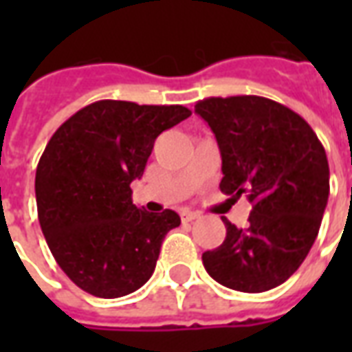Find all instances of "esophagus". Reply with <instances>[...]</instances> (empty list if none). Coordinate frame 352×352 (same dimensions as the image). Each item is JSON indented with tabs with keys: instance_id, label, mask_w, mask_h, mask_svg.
Instances as JSON below:
<instances>
[{
	"instance_id": "obj_1",
	"label": "esophagus",
	"mask_w": 352,
	"mask_h": 352,
	"mask_svg": "<svg viewBox=\"0 0 352 352\" xmlns=\"http://www.w3.org/2000/svg\"><path fill=\"white\" fill-rule=\"evenodd\" d=\"M198 217H199V213H196V211H190V209H183V211H181V221L183 222L196 221Z\"/></svg>"
}]
</instances>
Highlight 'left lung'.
Here are the masks:
<instances>
[{
  "instance_id": "8db88e82",
  "label": "left lung",
  "mask_w": 352,
  "mask_h": 352,
  "mask_svg": "<svg viewBox=\"0 0 352 352\" xmlns=\"http://www.w3.org/2000/svg\"><path fill=\"white\" fill-rule=\"evenodd\" d=\"M196 113L221 148V190L252 204L247 228L222 217L224 241L201 256L207 273L239 292L279 287L317 239L330 194L324 146L298 113L260 96L207 98Z\"/></svg>"
}]
</instances>
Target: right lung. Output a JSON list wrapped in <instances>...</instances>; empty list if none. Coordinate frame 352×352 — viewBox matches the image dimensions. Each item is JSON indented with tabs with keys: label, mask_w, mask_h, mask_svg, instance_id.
Listing matches in <instances>:
<instances>
[{
	"label": "right lung",
	"mask_w": 352,
	"mask_h": 352,
	"mask_svg": "<svg viewBox=\"0 0 352 352\" xmlns=\"http://www.w3.org/2000/svg\"><path fill=\"white\" fill-rule=\"evenodd\" d=\"M183 105L101 100L69 116L35 171L43 236L69 279L98 298H120L151 279L175 211L148 213L131 201L156 138L188 118Z\"/></svg>",
	"instance_id": "add662e5"
}]
</instances>
